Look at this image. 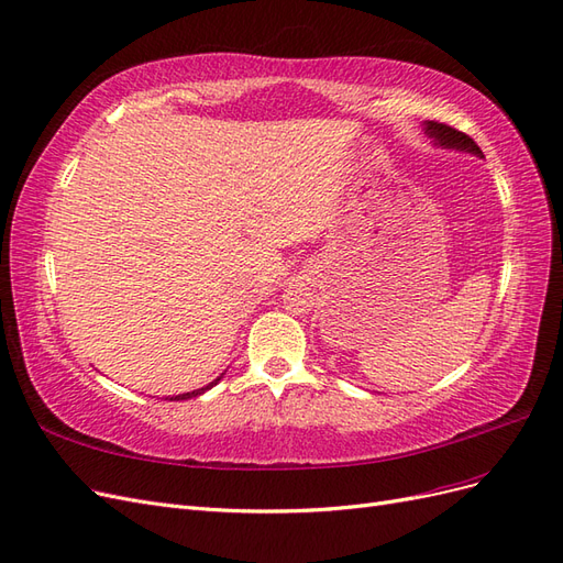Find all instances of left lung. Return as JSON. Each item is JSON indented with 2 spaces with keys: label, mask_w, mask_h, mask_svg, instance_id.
<instances>
[{
  "label": "left lung",
  "mask_w": 563,
  "mask_h": 563,
  "mask_svg": "<svg viewBox=\"0 0 563 563\" xmlns=\"http://www.w3.org/2000/svg\"><path fill=\"white\" fill-rule=\"evenodd\" d=\"M424 133L430 135V139L434 141V145L439 147H446V150H460V152H470V155L474 157H484V152L479 150V145H476L470 135H465L463 131H457L449 124H439V122H424Z\"/></svg>",
  "instance_id": "obj_1"
}]
</instances>
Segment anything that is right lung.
<instances>
[{
  "label": "right lung",
  "instance_id": "right-lung-1",
  "mask_svg": "<svg viewBox=\"0 0 563 563\" xmlns=\"http://www.w3.org/2000/svg\"><path fill=\"white\" fill-rule=\"evenodd\" d=\"M225 376V373H220V376L213 380V383H209L207 387H199V389H192V391H185V395H178V397H172V401H178V399H192V397H199V395H203V391H207V389H211L213 385H218V380L220 378H223Z\"/></svg>",
  "mask_w": 563,
  "mask_h": 563
}]
</instances>
